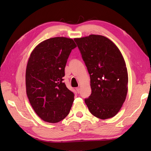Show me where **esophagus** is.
<instances>
[{"label":"esophagus","mask_w":151,"mask_h":151,"mask_svg":"<svg viewBox=\"0 0 151 151\" xmlns=\"http://www.w3.org/2000/svg\"><path fill=\"white\" fill-rule=\"evenodd\" d=\"M76 91H77V93H80V90H81V89H80V88H76Z\"/></svg>","instance_id":"obj_1"}]
</instances>
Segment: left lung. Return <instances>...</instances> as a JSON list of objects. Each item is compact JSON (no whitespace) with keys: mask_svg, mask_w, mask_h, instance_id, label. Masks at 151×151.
<instances>
[{"mask_svg":"<svg viewBox=\"0 0 151 151\" xmlns=\"http://www.w3.org/2000/svg\"><path fill=\"white\" fill-rule=\"evenodd\" d=\"M91 79V94L84 99L91 113L102 120L115 116L125 101L128 73L116 45L101 35L75 38Z\"/></svg>","mask_w":151,"mask_h":151,"instance_id":"8db88e82","label":"left lung"}]
</instances>
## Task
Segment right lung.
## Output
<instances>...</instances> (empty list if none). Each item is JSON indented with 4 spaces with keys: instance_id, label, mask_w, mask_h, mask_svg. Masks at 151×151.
<instances>
[{
    "instance_id": "obj_1",
    "label": "right lung",
    "mask_w": 151,
    "mask_h": 151,
    "mask_svg": "<svg viewBox=\"0 0 151 151\" xmlns=\"http://www.w3.org/2000/svg\"><path fill=\"white\" fill-rule=\"evenodd\" d=\"M74 40L55 37L45 40L31 52L26 71V94L34 111L43 121L57 123L68 115L74 94L64 83L65 67Z\"/></svg>"
}]
</instances>
